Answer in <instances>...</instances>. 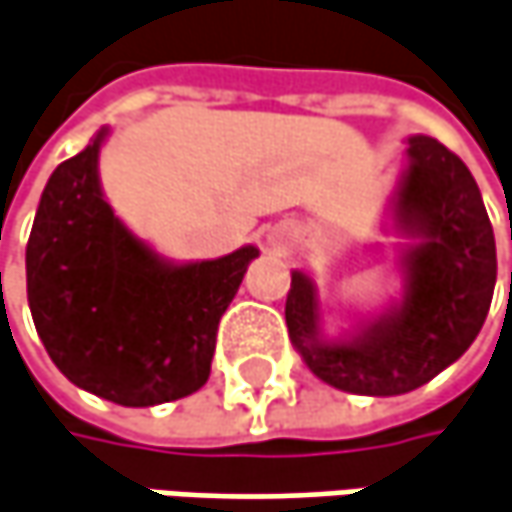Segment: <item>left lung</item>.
<instances>
[{"instance_id": "8db88e82", "label": "left lung", "mask_w": 512, "mask_h": 512, "mask_svg": "<svg viewBox=\"0 0 512 512\" xmlns=\"http://www.w3.org/2000/svg\"><path fill=\"white\" fill-rule=\"evenodd\" d=\"M383 233H395L397 291L337 334L305 270H291L285 322L302 363L351 395L415 392L478 337L496 288V239L467 164L429 135L406 138V164ZM512 239V230H510Z\"/></svg>"}]
</instances>
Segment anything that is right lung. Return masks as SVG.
<instances>
[{
  "label": "right lung",
  "instance_id": "right-lung-1",
  "mask_svg": "<svg viewBox=\"0 0 512 512\" xmlns=\"http://www.w3.org/2000/svg\"><path fill=\"white\" fill-rule=\"evenodd\" d=\"M103 126L51 172L25 250L28 305L54 366L117 406H158L198 392L256 244L175 262L123 224L100 184Z\"/></svg>",
  "mask_w": 512,
  "mask_h": 512
}]
</instances>
